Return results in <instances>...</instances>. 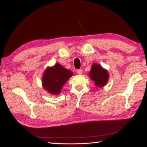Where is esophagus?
I'll return each instance as SVG.
<instances>
[{"instance_id": "34e87169", "label": "esophagus", "mask_w": 147, "mask_h": 147, "mask_svg": "<svg viewBox=\"0 0 147 147\" xmlns=\"http://www.w3.org/2000/svg\"><path fill=\"white\" fill-rule=\"evenodd\" d=\"M77 73L78 74H81L82 73V69H78V70H77Z\"/></svg>"}]
</instances>
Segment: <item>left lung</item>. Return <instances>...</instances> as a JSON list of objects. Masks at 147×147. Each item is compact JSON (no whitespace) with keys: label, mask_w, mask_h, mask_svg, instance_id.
<instances>
[{"label":"left lung","mask_w":147,"mask_h":147,"mask_svg":"<svg viewBox=\"0 0 147 147\" xmlns=\"http://www.w3.org/2000/svg\"><path fill=\"white\" fill-rule=\"evenodd\" d=\"M89 75L92 80L94 82V85L100 88L105 86L108 81V71L98 64L93 63Z\"/></svg>","instance_id":"8db88e82"}]
</instances>
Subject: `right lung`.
Returning a JSON list of instances; mask_svg holds the SVG:
<instances>
[{
  "label": "right lung",
  "instance_id": "right-lung-1",
  "mask_svg": "<svg viewBox=\"0 0 147 147\" xmlns=\"http://www.w3.org/2000/svg\"><path fill=\"white\" fill-rule=\"evenodd\" d=\"M73 74L70 70L57 63L45 71L42 78L43 88L52 94H58L62 87Z\"/></svg>",
  "mask_w": 147,
  "mask_h": 147
}]
</instances>
